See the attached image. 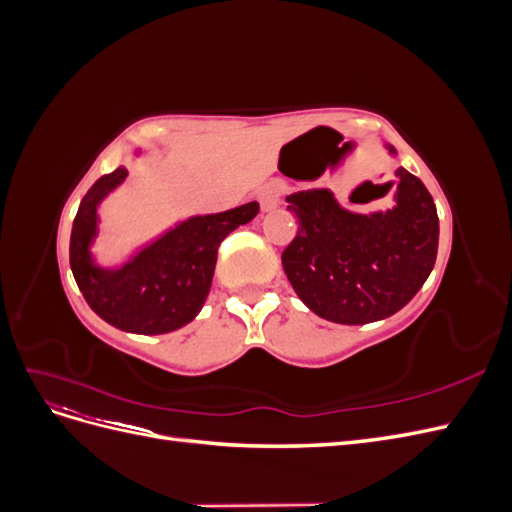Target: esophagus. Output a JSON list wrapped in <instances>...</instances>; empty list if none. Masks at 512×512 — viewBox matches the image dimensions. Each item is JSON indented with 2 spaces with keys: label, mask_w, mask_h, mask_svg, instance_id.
<instances>
[{
  "label": "esophagus",
  "mask_w": 512,
  "mask_h": 512,
  "mask_svg": "<svg viewBox=\"0 0 512 512\" xmlns=\"http://www.w3.org/2000/svg\"><path fill=\"white\" fill-rule=\"evenodd\" d=\"M280 196H282V185L267 183L265 188L258 192V203H260L262 211H273L277 205H280Z\"/></svg>",
  "instance_id": "esophagus-1"
}]
</instances>
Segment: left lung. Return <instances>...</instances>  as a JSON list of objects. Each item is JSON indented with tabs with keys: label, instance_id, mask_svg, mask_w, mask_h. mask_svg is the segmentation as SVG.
<instances>
[{
	"label": "left lung",
	"instance_id": "obj_1",
	"mask_svg": "<svg viewBox=\"0 0 512 512\" xmlns=\"http://www.w3.org/2000/svg\"><path fill=\"white\" fill-rule=\"evenodd\" d=\"M395 175V205L386 211H348L327 188L286 196L299 230L282 265L316 316L339 324L389 318L410 303L436 265L440 224L433 198L406 168Z\"/></svg>",
	"mask_w": 512,
	"mask_h": 512
}]
</instances>
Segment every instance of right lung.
<instances>
[{
	"label": "right lung",
	"mask_w": 512,
	"mask_h": 512,
	"mask_svg": "<svg viewBox=\"0 0 512 512\" xmlns=\"http://www.w3.org/2000/svg\"><path fill=\"white\" fill-rule=\"evenodd\" d=\"M119 166L91 185L79 205L70 235V269L89 307L113 327L160 335L192 322L211 290L218 247L232 230L252 222L258 203L211 215H194L141 247L121 267H100L91 245L98 237V207L126 181Z\"/></svg>",
	"instance_id": "right-lung-1"
}]
</instances>
